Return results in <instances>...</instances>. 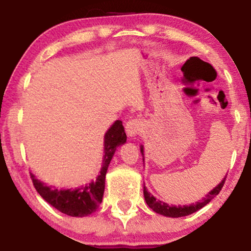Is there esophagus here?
Returning <instances> with one entry per match:
<instances>
[{
    "instance_id": "34e87169",
    "label": "esophagus",
    "mask_w": 251,
    "mask_h": 251,
    "mask_svg": "<svg viewBox=\"0 0 251 251\" xmlns=\"http://www.w3.org/2000/svg\"><path fill=\"white\" fill-rule=\"evenodd\" d=\"M143 127V124L140 119H129L127 123H126V133L129 138H134L141 132V129Z\"/></svg>"
}]
</instances>
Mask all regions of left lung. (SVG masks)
<instances>
[{
	"instance_id": "8db88e82",
	"label": "left lung",
	"mask_w": 251,
	"mask_h": 251,
	"mask_svg": "<svg viewBox=\"0 0 251 251\" xmlns=\"http://www.w3.org/2000/svg\"><path fill=\"white\" fill-rule=\"evenodd\" d=\"M140 151H141V155L143 157V164H145V148L143 146H140ZM226 176L225 178H223L222 181H220L218 185H217L215 188L210 190V192L206 194L205 198H203L201 201L195 202V203H190L189 205H169L168 203L159 201L157 200L155 196L151 195L147 189V187L143 183V195H145V200L146 203L148 204V206L150 209L152 210L153 212L159 213V215L165 216V217H170V218H179V217H185L188 215H192V213L196 212L198 210L202 209L203 206H205L208 203L211 201L213 198H216L218 195L220 190H222L224 182H225Z\"/></svg>"
}]
</instances>
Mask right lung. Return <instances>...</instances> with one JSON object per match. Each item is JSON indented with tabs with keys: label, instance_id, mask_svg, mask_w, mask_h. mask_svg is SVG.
Returning <instances> with one entry per match:
<instances>
[{
	"label": "right lung",
	"instance_id": "right-lung-1",
	"mask_svg": "<svg viewBox=\"0 0 251 251\" xmlns=\"http://www.w3.org/2000/svg\"><path fill=\"white\" fill-rule=\"evenodd\" d=\"M126 139L127 136L124 129L123 123L120 120H116L104 134V143H103L104 155H103L101 170L95 180L87 182L86 185L75 187V188L58 189L36 179V176L31 173L33 185L36 192L46 202L65 215L79 217V218L92 215L99 209L102 202L105 187V176L110 162L117 148L126 143Z\"/></svg>",
	"mask_w": 251,
	"mask_h": 251
}]
</instances>
